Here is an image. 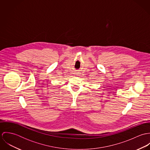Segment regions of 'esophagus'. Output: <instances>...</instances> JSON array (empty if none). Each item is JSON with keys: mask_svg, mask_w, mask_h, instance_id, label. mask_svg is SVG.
Listing matches in <instances>:
<instances>
[{"mask_svg": "<svg viewBox=\"0 0 150 150\" xmlns=\"http://www.w3.org/2000/svg\"><path fill=\"white\" fill-rule=\"evenodd\" d=\"M77 76H79V75H77Z\"/></svg>", "mask_w": 150, "mask_h": 150, "instance_id": "34e87169", "label": "esophagus"}]
</instances>
